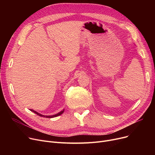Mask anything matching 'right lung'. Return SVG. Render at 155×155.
I'll use <instances>...</instances> for the list:
<instances>
[{
	"label": "right lung",
	"mask_w": 155,
	"mask_h": 155,
	"mask_svg": "<svg viewBox=\"0 0 155 155\" xmlns=\"http://www.w3.org/2000/svg\"><path fill=\"white\" fill-rule=\"evenodd\" d=\"M30 110L32 111V112H33L35 113V114H36L37 115L39 116H41V117H46V118H53V117H57V116H58L62 114L64 112V109H63L61 112H60L59 113L56 114H54V115H52V116H45V115H43V114H39V112H36V111H35V110H32V109H31Z\"/></svg>",
	"instance_id": "add662e5"
}]
</instances>
